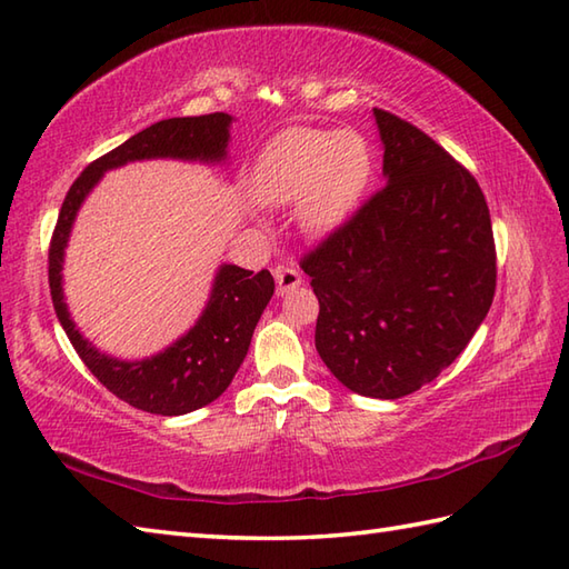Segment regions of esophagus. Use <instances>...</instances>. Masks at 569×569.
Listing matches in <instances>:
<instances>
[{
    "mask_svg": "<svg viewBox=\"0 0 569 569\" xmlns=\"http://www.w3.org/2000/svg\"><path fill=\"white\" fill-rule=\"evenodd\" d=\"M276 278V291L278 296H286V293H293L296 288L303 283V276L296 269V266H278L273 271Z\"/></svg>",
    "mask_w": 569,
    "mask_h": 569,
    "instance_id": "obj_1",
    "label": "esophagus"
}]
</instances>
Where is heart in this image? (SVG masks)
I'll list each match as a JSON object with an SVG mask.
<instances>
[{
    "instance_id": "1",
    "label": "heart",
    "mask_w": 569,
    "mask_h": 569,
    "mask_svg": "<svg viewBox=\"0 0 569 569\" xmlns=\"http://www.w3.org/2000/svg\"><path fill=\"white\" fill-rule=\"evenodd\" d=\"M253 196L269 208L296 202V222L310 237L340 227L365 196L367 143L355 131L286 129L253 166Z\"/></svg>"
}]
</instances>
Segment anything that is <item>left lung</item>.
<instances>
[{"label": "left lung", "instance_id": "1", "mask_svg": "<svg viewBox=\"0 0 569 569\" xmlns=\"http://www.w3.org/2000/svg\"><path fill=\"white\" fill-rule=\"evenodd\" d=\"M381 188L303 259L320 300L316 349L349 391L393 401L462 355L497 288L479 183L440 143L373 110Z\"/></svg>", "mask_w": 569, "mask_h": 569}]
</instances>
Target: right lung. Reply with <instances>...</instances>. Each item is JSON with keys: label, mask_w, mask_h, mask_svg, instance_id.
<instances>
[{"label": "right lung", "mask_w": 569, "mask_h": 569, "mask_svg": "<svg viewBox=\"0 0 569 569\" xmlns=\"http://www.w3.org/2000/svg\"><path fill=\"white\" fill-rule=\"evenodd\" d=\"M232 122V114L214 112L173 117L147 127L127 139L122 147L84 168L70 186L58 214L51 249H48V283H51L56 316L84 367L98 381L117 398L147 413L186 416L227 391L249 352L261 312L273 296V276L266 269L253 273L234 263H220L212 278L208 303L188 332L151 357L119 359L100 352L70 318L63 293V261L72 224L92 188L114 168L153 159L224 166L229 159Z\"/></svg>", "instance_id": "obj_1"}]
</instances>
